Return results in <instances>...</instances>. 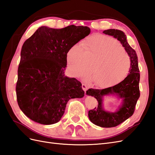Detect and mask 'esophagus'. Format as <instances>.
<instances>
[{
	"instance_id": "1",
	"label": "esophagus",
	"mask_w": 155,
	"mask_h": 155,
	"mask_svg": "<svg viewBox=\"0 0 155 155\" xmlns=\"http://www.w3.org/2000/svg\"><path fill=\"white\" fill-rule=\"evenodd\" d=\"M82 89H83V90L84 91V92H86V91L88 90V86H87L86 84H82Z\"/></svg>"
}]
</instances>
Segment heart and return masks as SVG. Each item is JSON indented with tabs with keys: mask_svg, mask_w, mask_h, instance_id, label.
Instances as JSON below:
<instances>
[{
	"mask_svg": "<svg viewBox=\"0 0 155 155\" xmlns=\"http://www.w3.org/2000/svg\"><path fill=\"white\" fill-rule=\"evenodd\" d=\"M74 45L67 53L69 70L73 77L82 78L92 73L94 84L109 88L124 81L131 68L129 55L117 40L104 35L91 36ZM87 78L86 81H91Z\"/></svg>",
	"mask_w": 155,
	"mask_h": 155,
	"instance_id": "1",
	"label": "heart"
}]
</instances>
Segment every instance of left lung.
Masks as SVG:
<instances>
[{
    "label": "left lung",
    "mask_w": 155,
    "mask_h": 155,
    "mask_svg": "<svg viewBox=\"0 0 155 155\" xmlns=\"http://www.w3.org/2000/svg\"><path fill=\"white\" fill-rule=\"evenodd\" d=\"M103 33L113 36L120 41L131 60L129 74L124 81L107 88L102 90L90 88L86 91V95L94 97L98 101L96 107L88 111L90 120L98 126L111 128L121 124L134 114L137 100L140 96L139 88L140 74L137 54L129 45L124 33L120 30L114 29L105 30ZM107 95H114L122 100L121 104L116 112H110L104 110L102 101L103 97Z\"/></svg>",
    "instance_id": "1"
}]
</instances>
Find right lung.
I'll use <instances>...</instances> for the list:
<instances>
[{"instance_id":"add662e5","label":"right lung","mask_w":155,"mask_h":155,"mask_svg":"<svg viewBox=\"0 0 155 155\" xmlns=\"http://www.w3.org/2000/svg\"><path fill=\"white\" fill-rule=\"evenodd\" d=\"M90 33L86 26H42L23 43L15 90L18 105L27 117L41 124H55L69 100L84 97L81 82L65 76L64 71L70 48Z\"/></svg>"}]
</instances>
